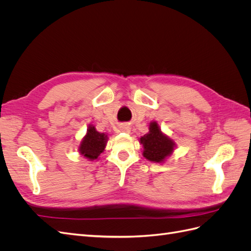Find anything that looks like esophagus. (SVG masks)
Listing matches in <instances>:
<instances>
[{
  "mask_svg": "<svg viewBox=\"0 0 251 251\" xmlns=\"http://www.w3.org/2000/svg\"><path fill=\"white\" fill-rule=\"evenodd\" d=\"M120 128H121V131H125V132H130V127H128V126H120Z\"/></svg>",
  "mask_w": 251,
  "mask_h": 251,
  "instance_id": "obj_1",
  "label": "esophagus"
}]
</instances>
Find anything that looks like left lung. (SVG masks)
<instances>
[{
    "instance_id": "obj_1",
    "label": "left lung",
    "mask_w": 251,
    "mask_h": 251,
    "mask_svg": "<svg viewBox=\"0 0 251 251\" xmlns=\"http://www.w3.org/2000/svg\"><path fill=\"white\" fill-rule=\"evenodd\" d=\"M140 142L144 149L143 156L154 162H162L164 158L172 153L175 146V143L159 130L156 123L150 125V132L142 136Z\"/></svg>"
}]
</instances>
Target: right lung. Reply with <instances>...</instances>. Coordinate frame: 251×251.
I'll return each instance as SVG.
<instances>
[{
	"label": "right lung",
	"mask_w": 251,
	"mask_h": 251,
	"mask_svg": "<svg viewBox=\"0 0 251 251\" xmlns=\"http://www.w3.org/2000/svg\"><path fill=\"white\" fill-rule=\"evenodd\" d=\"M105 142H107V135L97 132L95 127L91 126L79 147L80 154L89 158L90 160H95L103 151Z\"/></svg>",
	"instance_id": "add662e5"
}]
</instances>
